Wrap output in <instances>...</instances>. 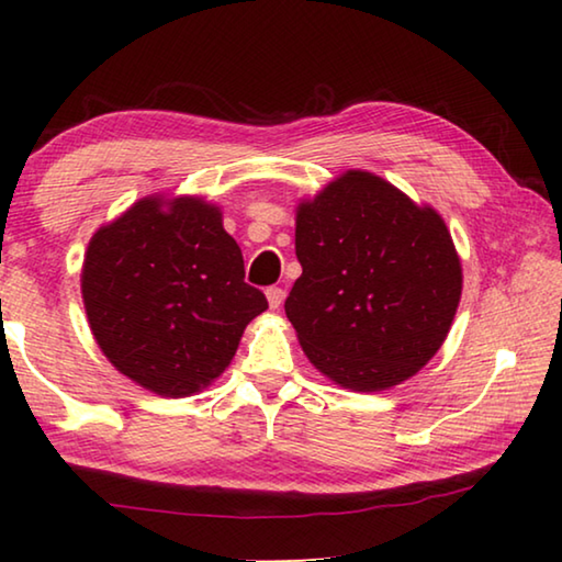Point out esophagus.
Returning <instances> with one entry per match:
<instances>
[{
    "instance_id": "34e87169",
    "label": "esophagus",
    "mask_w": 562,
    "mask_h": 562,
    "mask_svg": "<svg viewBox=\"0 0 562 562\" xmlns=\"http://www.w3.org/2000/svg\"><path fill=\"white\" fill-rule=\"evenodd\" d=\"M282 302H284V290L270 288V290H268V304H270V310H280Z\"/></svg>"
}]
</instances>
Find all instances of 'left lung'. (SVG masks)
I'll list each match as a JSON object with an SVG mask.
<instances>
[{
    "mask_svg": "<svg viewBox=\"0 0 562 562\" xmlns=\"http://www.w3.org/2000/svg\"><path fill=\"white\" fill-rule=\"evenodd\" d=\"M302 274L284 312L322 374L351 392L406 382L441 349L463 272L449 227L369 170H345L294 215Z\"/></svg>",
    "mask_w": 562,
    "mask_h": 562,
    "instance_id": "8db88e82",
    "label": "left lung"
}]
</instances>
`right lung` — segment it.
I'll use <instances>...</instances> for the list:
<instances>
[{
  "label": "right lung",
  "instance_id": "obj_1",
  "mask_svg": "<svg viewBox=\"0 0 562 562\" xmlns=\"http://www.w3.org/2000/svg\"><path fill=\"white\" fill-rule=\"evenodd\" d=\"M81 297L111 364L170 398L211 386L268 310L245 282L223 211L201 195H146L101 225L83 255Z\"/></svg>",
  "mask_w": 562,
  "mask_h": 562
}]
</instances>
